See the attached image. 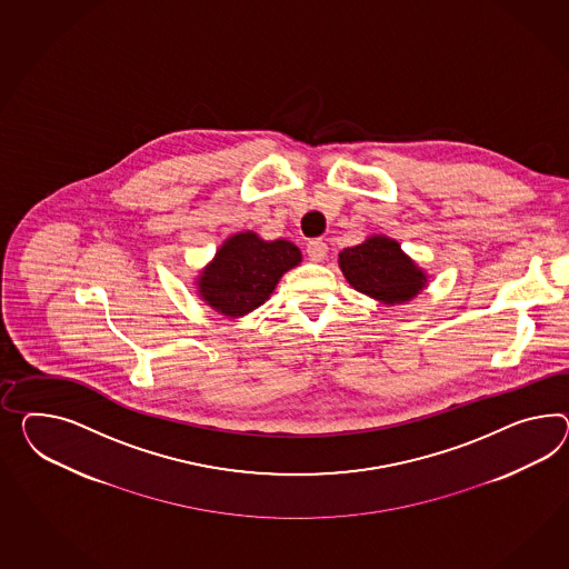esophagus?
<instances>
[{
	"instance_id": "1",
	"label": "esophagus",
	"mask_w": 569,
	"mask_h": 569,
	"mask_svg": "<svg viewBox=\"0 0 569 569\" xmlns=\"http://www.w3.org/2000/svg\"><path fill=\"white\" fill-rule=\"evenodd\" d=\"M307 258L311 260V262H321L323 258H326V253H328V246H326V241H321V239H316V241H309L307 243Z\"/></svg>"
}]
</instances>
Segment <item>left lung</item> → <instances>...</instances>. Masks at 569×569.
<instances>
[{
  "label": "left lung",
  "mask_w": 569,
  "mask_h": 569,
  "mask_svg": "<svg viewBox=\"0 0 569 569\" xmlns=\"http://www.w3.org/2000/svg\"><path fill=\"white\" fill-rule=\"evenodd\" d=\"M338 263L350 287L388 306L410 301L427 282L422 270L388 237H371L361 246L342 249Z\"/></svg>",
  "instance_id": "8db88e82"
}]
</instances>
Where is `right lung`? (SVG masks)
Here are the masks:
<instances>
[{
	"label": "right lung",
	"mask_w": 569,
	"mask_h": 569,
	"mask_svg": "<svg viewBox=\"0 0 569 569\" xmlns=\"http://www.w3.org/2000/svg\"><path fill=\"white\" fill-rule=\"evenodd\" d=\"M301 262L291 241H262L256 233L231 237L198 280L206 303L224 316H246L266 303L280 277Z\"/></svg>",
	"instance_id": "add662e5"
}]
</instances>
